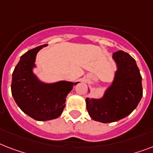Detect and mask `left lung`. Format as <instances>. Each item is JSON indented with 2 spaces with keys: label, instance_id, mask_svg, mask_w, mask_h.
<instances>
[{
  "label": "left lung",
  "instance_id": "8db88e82",
  "mask_svg": "<svg viewBox=\"0 0 153 153\" xmlns=\"http://www.w3.org/2000/svg\"><path fill=\"white\" fill-rule=\"evenodd\" d=\"M113 59L117 71L110 86L102 98H86L91 117L102 123L117 121L129 115L143 96L142 78L135 59L123 51L114 52Z\"/></svg>",
  "mask_w": 153,
  "mask_h": 153
}]
</instances>
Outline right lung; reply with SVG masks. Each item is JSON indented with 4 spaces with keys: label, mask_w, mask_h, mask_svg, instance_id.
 Instances as JSON below:
<instances>
[{
    "label": "right lung",
    "mask_w": 153,
    "mask_h": 153,
    "mask_svg": "<svg viewBox=\"0 0 153 153\" xmlns=\"http://www.w3.org/2000/svg\"><path fill=\"white\" fill-rule=\"evenodd\" d=\"M44 44L27 51L20 57L12 79V94L25 114L36 121H49L59 117L65 107L67 94L78 82L59 81L46 83L34 74L38 51Z\"/></svg>",
    "instance_id": "obj_1"
}]
</instances>
